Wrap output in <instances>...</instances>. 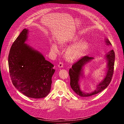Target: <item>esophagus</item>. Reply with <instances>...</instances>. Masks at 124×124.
<instances>
[{"label": "esophagus", "mask_w": 124, "mask_h": 124, "mask_svg": "<svg viewBox=\"0 0 124 124\" xmlns=\"http://www.w3.org/2000/svg\"><path fill=\"white\" fill-rule=\"evenodd\" d=\"M63 63L62 62H60L58 65V67L59 68H62L63 67Z\"/></svg>", "instance_id": "esophagus-1"}]
</instances>
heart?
<instances>
[{"instance_id":"obj_1","label":"heart","mask_w":124,"mask_h":124,"mask_svg":"<svg viewBox=\"0 0 124 124\" xmlns=\"http://www.w3.org/2000/svg\"><path fill=\"white\" fill-rule=\"evenodd\" d=\"M79 38L77 36L74 37L70 41L67 43H63L62 46L69 44H75L69 48L66 52L65 56L66 59L70 61H74L77 60L83 57L86 54L88 48V44L85 41H82L77 42ZM51 50L54 52H57L58 51L57 46L56 44H53L51 46Z\"/></svg>"}]
</instances>
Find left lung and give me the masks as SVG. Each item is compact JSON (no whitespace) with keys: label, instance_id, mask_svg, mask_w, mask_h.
I'll use <instances>...</instances> for the list:
<instances>
[{"label":"left lung","instance_id":"8db88e82","mask_svg":"<svg viewBox=\"0 0 124 124\" xmlns=\"http://www.w3.org/2000/svg\"><path fill=\"white\" fill-rule=\"evenodd\" d=\"M105 41L108 45H111L110 42L108 38L105 39ZM115 56V53L113 50H110L107 54V57L108 60V68L107 75L103 80L98 84L96 89L91 93H85L82 92L79 88L78 81L79 77L81 74V73L83 66L87 62L93 59V57H89L87 55L84 56L74 63L72 68L70 69L69 73L70 77V85L75 92L80 97H87L97 94L105 89L110 83L112 78L114 72Z\"/></svg>","mask_w":124,"mask_h":124}]
</instances>
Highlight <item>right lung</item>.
<instances>
[{"mask_svg": "<svg viewBox=\"0 0 124 124\" xmlns=\"http://www.w3.org/2000/svg\"><path fill=\"white\" fill-rule=\"evenodd\" d=\"M28 30L24 29L13 43L8 55L12 83L20 92L31 98L46 97L50 92L54 65L24 43Z\"/></svg>", "mask_w": 124, "mask_h": 124, "instance_id": "right-lung-1", "label": "right lung"}]
</instances>
